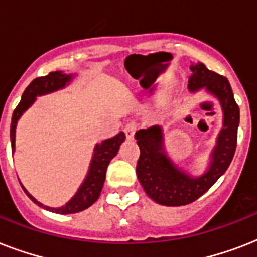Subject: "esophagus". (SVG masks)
Here are the masks:
<instances>
[{"label":"esophagus","mask_w":257,"mask_h":257,"mask_svg":"<svg viewBox=\"0 0 257 257\" xmlns=\"http://www.w3.org/2000/svg\"><path fill=\"white\" fill-rule=\"evenodd\" d=\"M136 131H137L136 122H128V124L125 125L124 132L128 139H133V137H135V133H136Z\"/></svg>","instance_id":"1"}]
</instances>
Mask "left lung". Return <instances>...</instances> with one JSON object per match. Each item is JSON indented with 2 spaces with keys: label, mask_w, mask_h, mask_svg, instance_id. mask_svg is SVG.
Instances as JSON below:
<instances>
[{
  "label": "left lung",
  "mask_w": 257,
  "mask_h": 257,
  "mask_svg": "<svg viewBox=\"0 0 257 257\" xmlns=\"http://www.w3.org/2000/svg\"><path fill=\"white\" fill-rule=\"evenodd\" d=\"M191 70L192 74L188 81L189 90L196 92L205 88L208 93L220 101L223 109V128L212 151L208 171L199 177H192L177 168L164 152L163 129L159 125L140 129L135 135L140 147V157L136 167L139 181L153 201L168 207L187 205L203 196L227 171L237 144L240 110L229 81L208 69L204 64L192 65Z\"/></svg>",
  "instance_id": "1"
}]
</instances>
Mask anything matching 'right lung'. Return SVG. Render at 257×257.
<instances>
[{
	"label": "right lung",
	"instance_id": "obj_1",
	"mask_svg": "<svg viewBox=\"0 0 257 257\" xmlns=\"http://www.w3.org/2000/svg\"><path fill=\"white\" fill-rule=\"evenodd\" d=\"M72 80V74H65L57 70V72H50L46 76L42 77L34 78L33 81L30 82L25 92L22 93L21 101L17 105V108L14 109L13 116H12V124H10V141H12V152H14V141H16V125H17L18 118L21 114L25 112L26 109L29 108L30 105L33 104L36 97L46 94V93L54 92L58 89L64 88L68 82ZM125 140L124 132H120L114 137H110L108 140H104L101 144H97L93 153L92 163H90V168H89L88 176L84 180V183L78 188L77 193L64 205L60 208H50L42 205L38 203L37 200L34 199L33 196L29 195L25 188L22 189L25 193L29 196L32 201L40 205V207L45 208L50 212H56V213H61V215H69V213H77L81 212L86 208H89L92 204L96 203L98 196L101 193L102 185L105 181V175H106V168H108L109 163L113 157L116 156L118 152L120 145Z\"/></svg>",
	"mask_w": 257,
	"mask_h": 257
}]
</instances>
